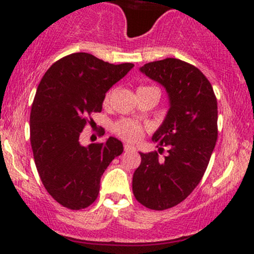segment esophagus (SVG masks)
I'll list each match as a JSON object with an SVG mask.
<instances>
[{
	"instance_id": "1",
	"label": "esophagus",
	"mask_w": 254,
	"mask_h": 254,
	"mask_svg": "<svg viewBox=\"0 0 254 254\" xmlns=\"http://www.w3.org/2000/svg\"><path fill=\"white\" fill-rule=\"evenodd\" d=\"M124 150L127 151H127H131V152H132V151H134V152H135V151H136V148H135L132 145H129V143H125V145H124Z\"/></svg>"
}]
</instances>
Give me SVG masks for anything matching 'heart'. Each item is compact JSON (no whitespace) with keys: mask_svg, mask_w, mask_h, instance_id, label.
I'll list each match as a JSON object with an SVG mask.
<instances>
[{"mask_svg":"<svg viewBox=\"0 0 254 254\" xmlns=\"http://www.w3.org/2000/svg\"><path fill=\"white\" fill-rule=\"evenodd\" d=\"M111 96L112 92H108L106 98H104V103H108L109 99H111ZM114 131L118 136L123 137L124 140H127V141H136V140H139L142 136L143 127L142 125L134 122V120L124 119L120 120V122H118L114 125Z\"/></svg>","mask_w":254,"mask_h":254,"instance_id":"1","label":"heart"}]
</instances>
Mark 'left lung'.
I'll return each instance as SVG.
<instances>
[{"label": "left lung", "mask_w": 254, "mask_h": 254, "mask_svg": "<svg viewBox=\"0 0 254 254\" xmlns=\"http://www.w3.org/2000/svg\"><path fill=\"white\" fill-rule=\"evenodd\" d=\"M140 71L166 88L170 109L152 141L168 146L165 160L142 153L132 176L139 203L166 210L183 201L205 173L217 140V101L209 79L186 61L168 58L145 64Z\"/></svg>", "instance_id": "obj_1"}]
</instances>
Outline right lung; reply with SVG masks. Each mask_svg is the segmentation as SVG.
<instances>
[{
  "label": "right lung",
  "instance_id": "add662e5",
  "mask_svg": "<svg viewBox=\"0 0 254 254\" xmlns=\"http://www.w3.org/2000/svg\"><path fill=\"white\" fill-rule=\"evenodd\" d=\"M132 67L75 53L53 64L38 86L30 112L34 162L48 193L67 209H84L96 200L104 171L124 150L112 136L82 146L79 135L93 123L88 115L102 111L109 88Z\"/></svg>",
  "mask_w": 254,
  "mask_h": 254
}]
</instances>
